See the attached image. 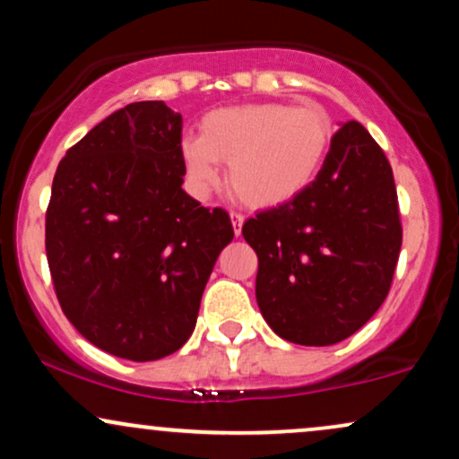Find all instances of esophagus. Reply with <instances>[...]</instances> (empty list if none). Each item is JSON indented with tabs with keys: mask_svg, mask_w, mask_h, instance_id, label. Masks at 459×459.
<instances>
[{
	"mask_svg": "<svg viewBox=\"0 0 459 459\" xmlns=\"http://www.w3.org/2000/svg\"><path fill=\"white\" fill-rule=\"evenodd\" d=\"M230 222H233L235 235H241V226H244V215L239 212H230Z\"/></svg>",
	"mask_w": 459,
	"mask_h": 459,
	"instance_id": "1",
	"label": "esophagus"
}]
</instances>
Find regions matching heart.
Segmentation results:
<instances>
[{"label":"heart","mask_w":459,"mask_h":459,"mask_svg":"<svg viewBox=\"0 0 459 459\" xmlns=\"http://www.w3.org/2000/svg\"><path fill=\"white\" fill-rule=\"evenodd\" d=\"M333 134V121L318 104H239L207 113L201 136L186 134L179 152L201 195L220 181L218 162H229L226 177L239 201L275 207L314 184Z\"/></svg>","instance_id":"b5f03b06"}]
</instances>
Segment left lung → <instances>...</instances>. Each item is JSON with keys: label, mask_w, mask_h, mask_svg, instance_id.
<instances>
[{"label": "left lung", "mask_w": 459, "mask_h": 459, "mask_svg": "<svg viewBox=\"0 0 459 459\" xmlns=\"http://www.w3.org/2000/svg\"><path fill=\"white\" fill-rule=\"evenodd\" d=\"M241 233L258 256L256 301L269 327L292 344H338L377 314L400 256L387 156L359 121L342 124L314 184Z\"/></svg>", "instance_id": "1"}]
</instances>
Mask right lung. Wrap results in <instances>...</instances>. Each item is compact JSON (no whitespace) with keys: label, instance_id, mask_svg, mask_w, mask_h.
<instances>
[{"label":"right lung","instance_id":"obj_1","mask_svg":"<svg viewBox=\"0 0 459 459\" xmlns=\"http://www.w3.org/2000/svg\"><path fill=\"white\" fill-rule=\"evenodd\" d=\"M181 115L162 100L115 110L65 152L47 209V258L65 318L130 361L179 351L220 252L224 209L186 195Z\"/></svg>","mask_w":459,"mask_h":459}]
</instances>
